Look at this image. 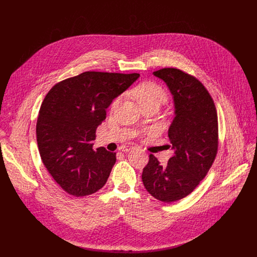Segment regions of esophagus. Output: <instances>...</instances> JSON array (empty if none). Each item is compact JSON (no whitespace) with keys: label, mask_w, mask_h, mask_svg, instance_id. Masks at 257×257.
Masks as SVG:
<instances>
[{"label":"esophagus","mask_w":257,"mask_h":257,"mask_svg":"<svg viewBox=\"0 0 257 257\" xmlns=\"http://www.w3.org/2000/svg\"><path fill=\"white\" fill-rule=\"evenodd\" d=\"M123 153H128L129 151H131V150H133V146H128V145H124V146H122V148L120 149Z\"/></svg>","instance_id":"34e87169"}]
</instances>
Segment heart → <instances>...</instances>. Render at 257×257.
I'll return each mask as SVG.
<instances>
[{
	"mask_svg": "<svg viewBox=\"0 0 257 257\" xmlns=\"http://www.w3.org/2000/svg\"><path fill=\"white\" fill-rule=\"evenodd\" d=\"M134 95L142 107L152 103L162 104L167 99L166 90L155 82H143L139 84L134 90ZM117 103L118 99H115L112 103V108L115 107Z\"/></svg>",
	"mask_w": 257,
	"mask_h": 257,
	"instance_id": "obj_1",
	"label": "heart"
}]
</instances>
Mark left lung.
Here are the masks:
<instances>
[{"mask_svg":"<svg viewBox=\"0 0 257 257\" xmlns=\"http://www.w3.org/2000/svg\"><path fill=\"white\" fill-rule=\"evenodd\" d=\"M154 75L173 95L175 117L168 136L174 156L164 167L151 155L142 182L155 198L170 203L189 195L209 171L217 152V115L210 94L195 77L176 68Z\"/></svg>","mask_w":257,"mask_h":257,"instance_id":"left-lung-1","label":"left lung"}]
</instances>
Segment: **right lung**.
<instances>
[{
	"instance_id": "1",
	"label": "right lung",
	"mask_w": 257,
	"mask_h": 257,
	"mask_svg": "<svg viewBox=\"0 0 257 257\" xmlns=\"http://www.w3.org/2000/svg\"><path fill=\"white\" fill-rule=\"evenodd\" d=\"M139 77L87 71L65 79L46 95L36 123L42 161L54 180L70 195H90L106 183L116 153L92 150L95 131L105 109Z\"/></svg>"
}]
</instances>
